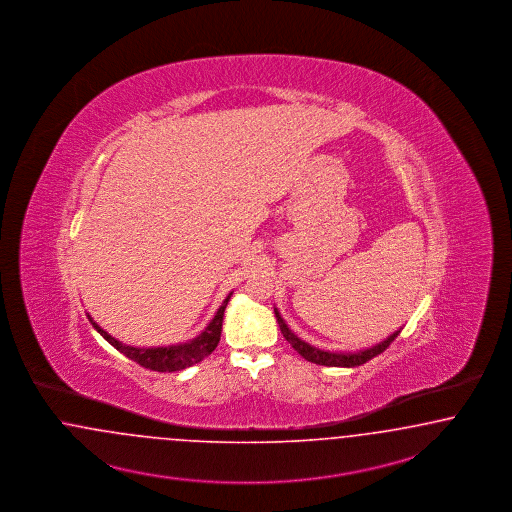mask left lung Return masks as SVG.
<instances>
[{
  "label": "left lung",
  "instance_id": "left-lung-1",
  "mask_svg": "<svg viewBox=\"0 0 512 512\" xmlns=\"http://www.w3.org/2000/svg\"><path fill=\"white\" fill-rule=\"evenodd\" d=\"M274 312H276V319H278V325H280V329H282V335L285 336V340L293 346V350L295 352H299L306 361H312V363H316V365H325V367H359V365H363V363H367V361H371L372 357H376V355H380V353L384 352V350H388L389 344L399 336L401 331H397V333H393V335L389 336L388 340H384V342H380L378 346H374V348H369V350H365V352H357V353H331V352H323V350H318V348H312L310 344H306V342H302L300 338L293 335L291 331H289V327L285 325V321H283L282 316L278 314V310L274 308Z\"/></svg>",
  "mask_w": 512,
  "mask_h": 512
}]
</instances>
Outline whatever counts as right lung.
Wrapping results in <instances>:
<instances>
[{"instance_id":"obj_1","label":"right lung","mask_w":512,"mask_h":512,"mask_svg":"<svg viewBox=\"0 0 512 512\" xmlns=\"http://www.w3.org/2000/svg\"><path fill=\"white\" fill-rule=\"evenodd\" d=\"M229 297L221 304V308L217 310L212 323L208 325V329L202 335L196 336L191 342L181 344V346H170V348H132V346H124L119 340H115L113 336L107 335L102 327H98L92 319L94 329L100 335L106 338L107 342L117 348L119 352H123L128 359L136 361L143 369L157 372H174L193 367L196 363H200L204 357H208L210 353L217 348L219 338H221V329H223V316H225V308L229 304Z\"/></svg>"}]
</instances>
